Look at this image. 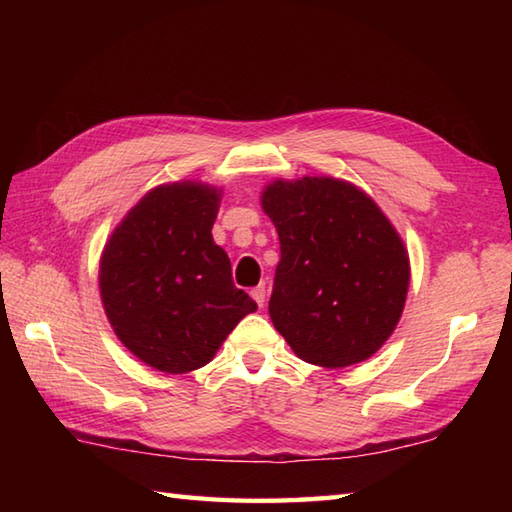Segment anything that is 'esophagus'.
<instances>
[{"instance_id":"34e87169","label":"esophagus","mask_w":512,"mask_h":512,"mask_svg":"<svg viewBox=\"0 0 512 512\" xmlns=\"http://www.w3.org/2000/svg\"><path fill=\"white\" fill-rule=\"evenodd\" d=\"M250 295H253V299L257 301L259 308H264V303H266V286H264V284L250 290Z\"/></svg>"}]
</instances>
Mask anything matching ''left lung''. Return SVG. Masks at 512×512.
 I'll return each mask as SVG.
<instances>
[{
    "label": "left lung",
    "instance_id": "1",
    "mask_svg": "<svg viewBox=\"0 0 512 512\" xmlns=\"http://www.w3.org/2000/svg\"><path fill=\"white\" fill-rule=\"evenodd\" d=\"M262 206L281 259L268 312L306 363L347 367L394 332L409 288V257L376 202L334 178L277 180Z\"/></svg>",
    "mask_w": 512,
    "mask_h": 512
}]
</instances>
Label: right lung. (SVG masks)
<instances>
[{"instance_id":"obj_1","label":"right lung","mask_w":512,"mask_h":512,"mask_svg":"<svg viewBox=\"0 0 512 512\" xmlns=\"http://www.w3.org/2000/svg\"><path fill=\"white\" fill-rule=\"evenodd\" d=\"M220 191L176 182L149 191L101 257V299L118 339L165 374L206 365L257 303L235 288L213 242Z\"/></svg>"}]
</instances>
